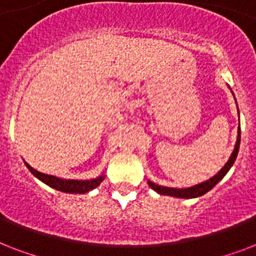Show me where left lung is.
<instances>
[{
    "instance_id": "1",
    "label": "left lung",
    "mask_w": 256,
    "mask_h": 256,
    "mask_svg": "<svg viewBox=\"0 0 256 256\" xmlns=\"http://www.w3.org/2000/svg\"><path fill=\"white\" fill-rule=\"evenodd\" d=\"M231 90V88H230ZM236 102V100H235ZM238 106V104H236ZM239 114V110H238ZM239 144H240V124H239L238 128V136H236V144H235V148L231 152L230 158L226 162V164L223 166L220 170L216 172V174L212 176V178L207 179L204 182L198 183V184H195V186L191 187H186V188H174V187H166V186H160V184H156V183L152 182V180H148V186L152 187V190L156 191L158 194L160 195H168V196H174V198H184V199H191V198H198V196H202L206 192L212 188V187L219 182V180H222L223 176L228 172L231 168H232V164H234L235 160H236V156H238V152H239Z\"/></svg>"
}]
</instances>
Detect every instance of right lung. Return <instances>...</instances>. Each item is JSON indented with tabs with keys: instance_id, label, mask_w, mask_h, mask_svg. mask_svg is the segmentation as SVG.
Listing matches in <instances>:
<instances>
[{
	"instance_id": "1",
	"label": "right lung",
	"mask_w": 256,
	"mask_h": 256,
	"mask_svg": "<svg viewBox=\"0 0 256 256\" xmlns=\"http://www.w3.org/2000/svg\"><path fill=\"white\" fill-rule=\"evenodd\" d=\"M26 168H29V171L32 174L38 178L41 182H44L45 184H48L52 188H56L58 191H62V192H68V194H85L88 191L94 190L96 187H98L100 184V182H104V174L102 172L100 175H98L96 178L92 179H64L58 178V176H54V175L44 174V172H40L36 168H33L28 162H25Z\"/></svg>"
}]
</instances>
